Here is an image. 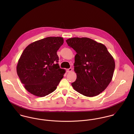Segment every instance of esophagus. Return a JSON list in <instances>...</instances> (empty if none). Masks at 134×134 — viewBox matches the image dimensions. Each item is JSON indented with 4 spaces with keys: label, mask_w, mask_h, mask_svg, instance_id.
<instances>
[{
    "label": "esophagus",
    "mask_w": 134,
    "mask_h": 134,
    "mask_svg": "<svg viewBox=\"0 0 134 134\" xmlns=\"http://www.w3.org/2000/svg\"><path fill=\"white\" fill-rule=\"evenodd\" d=\"M72 70H73V69H72V68H69V69H67V70H66V72H67L68 73H69V72H72Z\"/></svg>",
    "instance_id": "esophagus-1"
}]
</instances>
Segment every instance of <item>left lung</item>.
<instances>
[{
  "mask_svg": "<svg viewBox=\"0 0 134 134\" xmlns=\"http://www.w3.org/2000/svg\"><path fill=\"white\" fill-rule=\"evenodd\" d=\"M68 45L76 52L74 71L76 80L74 89L88 97L97 96L111 82L114 72V59L103 44L88 38L68 39Z\"/></svg>",
  "mask_w": 134,
  "mask_h": 134,
  "instance_id": "8db88e82",
  "label": "left lung"
}]
</instances>
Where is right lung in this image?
I'll return each instance as SVG.
<instances>
[{"mask_svg":"<svg viewBox=\"0 0 134 134\" xmlns=\"http://www.w3.org/2000/svg\"><path fill=\"white\" fill-rule=\"evenodd\" d=\"M63 38L47 37L34 42L24 50L16 66L18 75L25 88L38 97L54 92L65 73L58 63L57 51Z\"/></svg>","mask_w":134,"mask_h":134,"instance_id":"right-lung-1","label":"right lung"}]
</instances>
